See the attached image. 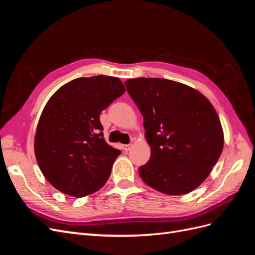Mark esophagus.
Returning <instances> with one entry per match:
<instances>
[{"mask_svg":"<svg viewBox=\"0 0 255 255\" xmlns=\"http://www.w3.org/2000/svg\"><path fill=\"white\" fill-rule=\"evenodd\" d=\"M132 148V144H122V149L125 150L126 152H128V151H129V149Z\"/></svg>","mask_w":255,"mask_h":255,"instance_id":"esophagus-1","label":"esophagus"}]
</instances>
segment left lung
Listing matches in <instances>:
<instances>
[{
	"label": "left lung",
	"mask_w": 255,
	"mask_h": 255,
	"mask_svg": "<svg viewBox=\"0 0 255 255\" xmlns=\"http://www.w3.org/2000/svg\"><path fill=\"white\" fill-rule=\"evenodd\" d=\"M126 87L143 117L151 149L139 168L142 181L161 194L180 196L200 186L223 149L217 112L201 92L165 79H129Z\"/></svg>",
	"instance_id": "obj_1"
}]
</instances>
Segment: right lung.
Listing matches in <instances>:
<instances>
[{
  "label": "right lung",
  "mask_w": 255,
  "mask_h": 255,
  "mask_svg": "<svg viewBox=\"0 0 255 255\" xmlns=\"http://www.w3.org/2000/svg\"><path fill=\"white\" fill-rule=\"evenodd\" d=\"M126 88L118 78H79L54 92L38 121L34 150L42 174L63 194L82 198L102 188L121 151L103 137L100 114Z\"/></svg>",
  "instance_id": "1"
}]
</instances>
